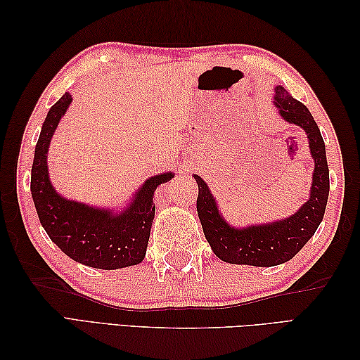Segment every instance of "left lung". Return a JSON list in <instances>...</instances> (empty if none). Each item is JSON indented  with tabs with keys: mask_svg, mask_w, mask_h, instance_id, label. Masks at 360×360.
<instances>
[{
	"mask_svg": "<svg viewBox=\"0 0 360 360\" xmlns=\"http://www.w3.org/2000/svg\"><path fill=\"white\" fill-rule=\"evenodd\" d=\"M275 105L281 117L303 128L308 134L311 155L314 158L311 196L307 204L292 217L264 226H249L235 229L229 226L219 215L205 182L195 174L198 182L196 210L202 224L205 240L218 258L232 264L277 266L289 262L322 223L330 193V170H328L325 142L309 110L302 102L295 101L283 86L275 88Z\"/></svg>",
	"mask_w": 360,
	"mask_h": 360,
	"instance_id": "1",
	"label": "left lung"
}]
</instances>
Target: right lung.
<instances>
[{"label":"right lung","instance_id":"right-lung-1","mask_svg":"<svg viewBox=\"0 0 360 360\" xmlns=\"http://www.w3.org/2000/svg\"><path fill=\"white\" fill-rule=\"evenodd\" d=\"M71 101V94L66 93L49 110L35 147L30 192L38 218L49 238L74 262L106 271L139 264L147 252L155 218L153 195L162 182L173 178V173L145 181L136 192L134 201L120 215L65 200L51 186L46 155L52 134Z\"/></svg>","mask_w":360,"mask_h":360}]
</instances>
